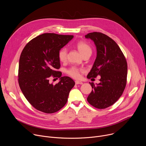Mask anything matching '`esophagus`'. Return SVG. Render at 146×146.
I'll return each instance as SVG.
<instances>
[{
  "mask_svg": "<svg viewBox=\"0 0 146 146\" xmlns=\"http://www.w3.org/2000/svg\"><path fill=\"white\" fill-rule=\"evenodd\" d=\"M75 83H76V84H83V82H82V81H75Z\"/></svg>",
  "mask_w": 146,
  "mask_h": 146,
  "instance_id": "obj_1",
  "label": "esophagus"
}]
</instances>
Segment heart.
Instances as JSON below:
<instances>
[{
    "mask_svg": "<svg viewBox=\"0 0 146 146\" xmlns=\"http://www.w3.org/2000/svg\"><path fill=\"white\" fill-rule=\"evenodd\" d=\"M77 47L81 54L82 55L86 54L88 52H92L90 46L84 41H80L77 43ZM68 54V50L66 48H62L58 53V58L60 62H64L66 60ZM82 72V70L76 67L73 66L67 70V73L74 78H78L80 77V73Z\"/></svg>",
    "mask_w": 146,
    "mask_h": 146,
    "instance_id": "heart-1",
    "label": "heart"
}]
</instances>
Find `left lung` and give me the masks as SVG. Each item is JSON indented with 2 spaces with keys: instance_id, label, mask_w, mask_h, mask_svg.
Wrapping results in <instances>:
<instances>
[{
  "instance_id": "obj_1",
  "label": "left lung",
  "mask_w": 146,
  "mask_h": 146,
  "mask_svg": "<svg viewBox=\"0 0 146 146\" xmlns=\"http://www.w3.org/2000/svg\"><path fill=\"white\" fill-rule=\"evenodd\" d=\"M85 37L94 41L97 51L87 78L100 76L99 84L90 82L93 89L87 100L97 109H106L118 100L126 87L127 62L118 44L108 36L95 32Z\"/></svg>"
}]
</instances>
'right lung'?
<instances>
[{
	"label": "right lung",
	"mask_w": 146,
	"mask_h": 146,
	"mask_svg": "<svg viewBox=\"0 0 146 146\" xmlns=\"http://www.w3.org/2000/svg\"><path fill=\"white\" fill-rule=\"evenodd\" d=\"M73 35L44 33L31 40L24 48L19 61L18 83L24 96L36 109L54 113L67 103L74 81L69 77H61L58 53ZM60 78L56 85L49 78Z\"/></svg>",
	"instance_id": "add662e5"
}]
</instances>
